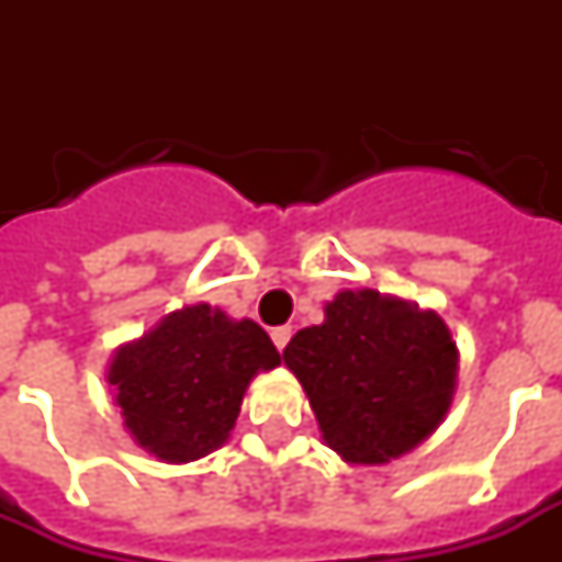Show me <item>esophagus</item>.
<instances>
[{"label":"esophagus","instance_id":"esophagus-1","mask_svg":"<svg viewBox=\"0 0 562 562\" xmlns=\"http://www.w3.org/2000/svg\"><path fill=\"white\" fill-rule=\"evenodd\" d=\"M271 338L277 350H285V344L291 341V326H277V329L271 333Z\"/></svg>","mask_w":562,"mask_h":562}]
</instances>
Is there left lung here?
I'll list each match as a JSON object with an SVG mask.
<instances>
[{"mask_svg":"<svg viewBox=\"0 0 562 562\" xmlns=\"http://www.w3.org/2000/svg\"><path fill=\"white\" fill-rule=\"evenodd\" d=\"M282 361L324 443L341 461L373 467L435 435L452 408L461 352L435 308L347 289L324 306V324L291 338Z\"/></svg>","mask_w":562,"mask_h":562,"instance_id":"obj_1","label":"left lung"}]
</instances>
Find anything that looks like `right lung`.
I'll use <instances>...</instances> for the list:
<instances>
[{
	"mask_svg": "<svg viewBox=\"0 0 562 562\" xmlns=\"http://www.w3.org/2000/svg\"><path fill=\"white\" fill-rule=\"evenodd\" d=\"M277 364L262 326L198 303L116 347L108 384L136 446L157 461L189 463L227 443L247 384Z\"/></svg>",
	"mask_w": 562,
	"mask_h": 562,
	"instance_id": "obj_1",
	"label": "right lung"
}]
</instances>
